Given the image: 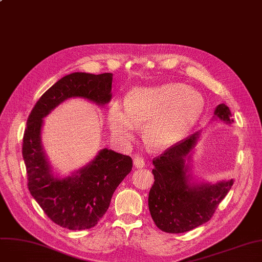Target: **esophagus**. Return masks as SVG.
Returning <instances> with one entry per match:
<instances>
[{
    "label": "esophagus",
    "instance_id": "esophagus-1",
    "mask_svg": "<svg viewBox=\"0 0 262 262\" xmlns=\"http://www.w3.org/2000/svg\"><path fill=\"white\" fill-rule=\"evenodd\" d=\"M134 166L138 169H142L145 166V161L140 156H135L134 158Z\"/></svg>",
    "mask_w": 262,
    "mask_h": 262
}]
</instances>
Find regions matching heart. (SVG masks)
<instances>
[{"label": "heart", "mask_w": 262, "mask_h": 262, "mask_svg": "<svg viewBox=\"0 0 262 262\" xmlns=\"http://www.w3.org/2000/svg\"><path fill=\"white\" fill-rule=\"evenodd\" d=\"M205 109L201 92L182 82L134 88L126 107L116 101L109 108L108 120L113 135L121 142L134 139L138 126L146 121L144 136L154 148H167L183 139Z\"/></svg>", "instance_id": "obj_1"}]
</instances>
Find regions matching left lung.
I'll return each mask as SVG.
<instances>
[{
	"mask_svg": "<svg viewBox=\"0 0 262 262\" xmlns=\"http://www.w3.org/2000/svg\"><path fill=\"white\" fill-rule=\"evenodd\" d=\"M213 118L233 122L225 104L216 106ZM199 138L200 133L191 135L153 160L155 182L149 190L148 208L162 231L181 233L208 222L233 184L232 180L216 184L191 182L189 163Z\"/></svg>",
	"mask_w": 262,
	"mask_h": 262,
	"instance_id": "left-lung-1",
	"label": "left lung"
}]
</instances>
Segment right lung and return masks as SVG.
Here are the masks:
<instances>
[{
	"label": "right lung",
	"instance_id": "obj_1",
	"mask_svg": "<svg viewBox=\"0 0 262 262\" xmlns=\"http://www.w3.org/2000/svg\"><path fill=\"white\" fill-rule=\"evenodd\" d=\"M112 84V73L75 72L66 75L41 95L26 122L22 155L29 190L52 221L68 229H89L98 224L109 207L115 190L132 171L133 160L129 156L103 148L87 166L71 176H54L41 144L43 118L71 98L106 105L113 96Z\"/></svg>",
	"mask_w": 262,
	"mask_h": 262
}]
</instances>
